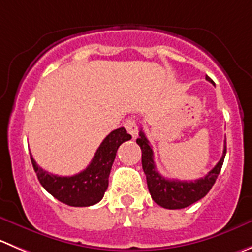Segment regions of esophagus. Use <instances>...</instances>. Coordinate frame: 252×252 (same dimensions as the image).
I'll use <instances>...</instances> for the list:
<instances>
[{"label": "esophagus", "mask_w": 252, "mask_h": 252, "mask_svg": "<svg viewBox=\"0 0 252 252\" xmlns=\"http://www.w3.org/2000/svg\"><path fill=\"white\" fill-rule=\"evenodd\" d=\"M124 126H125V128L127 130V132L130 133V135L132 136L133 138L137 137L138 127H137V122H136V120L127 119V120H126V121H125Z\"/></svg>", "instance_id": "34e87169"}]
</instances>
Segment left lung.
I'll return each instance as SVG.
<instances>
[{
  "mask_svg": "<svg viewBox=\"0 0 252 252\" xmlns=\"http://www.w3.org/2000/svg\"><path fill=\"white\" fill-rule=\"evenodd\" d=\"M207 80L212 81L209 76H207ZM136 142L142 151V168L147 179V187L151 196L158 205L166 209H183L204 198L214 186L226 155V141H225L221 158L217 166L205 177L195 181L167 179L160 176L156 168L152 147L142 130L140 131V137L136 140Z\"/></svg>",
  "mask_w": 252,
  "mask_h": 252,
  "instance_id": "8db88e82",
  "label": "left lung"
}]
</instances>
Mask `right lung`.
Masks as SVG:
<instances>
[{
    "mask_svg": "<svg viewBox=\"0 0 252 252\" xmlns=\"http://www.w3.org/2000/svg\"><path fill=\"white\" fill-rule=\"evenodd\" d=\"M131 135L124 127L114 130L105 137L94 158L86 169L71 177H61L48 173L40 168L31 155L33 168L43 188L56 199L70 207H90L102 199L107 186L117 148Z\"/></svg>",
    "mask_w": 252,
    "mask_h": 252,
    "instance_id": "1",
    "label": "right lung"
}]
</instances>
